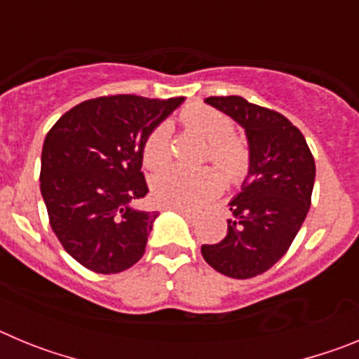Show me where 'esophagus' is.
<instances>
[{"instance_id": "1", "label": "esophagus", "mask_w": 359, "mask_h": 359, "mask_svg": "<svg viewBox=\"0 0 359 359\" xmlns=\"http://www.w3.org/2000/svg\"><path fill=\"white\" fill-rule=\"evenodd\" d=\"M172 210H176L177 214H180V215H183V217H185L187 221H189V223H196V215L192 214V212H189V210H183V208H172Z\"/></svg>"}]
</instances>
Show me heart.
I'll return each mask as SVG.
<instances>
[{"label": "heart", "mask_w": 359, "mask_h": 359, "mask_svg": "<svg viewBox=\"0 0 359 359\" xmlns=\"http://www.w3.org/2000/svg\"><path fill=\"white\" fill-rule=\"evenodd\" d=\"M182 122L208 142V156L228 183L243 182L250 169V152L233 136L236 128L230 116L214 107L192 104L182 111ZM170 144L172 126L169 122L158 123L144 144V163L149 169H158L169 161ZM223 176L210 167L190 170L170 165L152 177V198L163 207L198 210L221 192Z\"/></svg>", "instance_id": "heart-1"}]
</instances>
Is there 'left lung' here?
Returning <instances> with one entry per match:
<instances>
[{"label": "left lung", "mask_w": 359, "mask_h": 359, "mask_svg": "<svg viewBox=\"0 0 359 359\" xmlns=\"http://www.w3.org/2000/svg\"><path fill=\"white\" fill-rule=\"evenodd\" d=\"M205 102L244 129L250 169L228 203V233L221 243L203 244V259L226 277L252 278L280 261L302 226L315 185V158L302 133L277 111L237 95Z\"/></svg>", "instance_id": "obj_1"}]
</instances>
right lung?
<instances>
[{"label": "right lung", "mask_w": 359, "mask_h": 359, "mask_svg": "<svg viewBox=\"0 0 359 359\" xmlns=\"http://www.w3.org/2000/svg\"><path fill=\"white\" fill-rule=\"evenodd\" d=\"M185 98L111 95L81 102L57 120L41 154V194L62 248L95 273L140 261L158 212L133 203L149 192L144 144Z\"/></svg>", "instance_id": "obj_1"}]
</instances>
